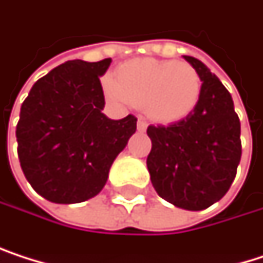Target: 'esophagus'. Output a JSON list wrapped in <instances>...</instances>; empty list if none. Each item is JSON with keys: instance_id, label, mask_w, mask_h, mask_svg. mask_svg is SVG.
Returning a JSON list of instances; mask_svg holds the SVG:
<instances>
[{"instance_id": "1", "label": "esophagus", "mask_w": 263, "mask_h": 263, "mask_svg": "<svg viewBox=\"0 0 263 263\" xmlns=\"http://www.w3.org/2000/svg\"><path fill=\"white\" fill-rule=\"evenodd\" d=\"M147 130V121L144 119V118H139L138 119V132H145Z\"/></svg>"}]
</instances>
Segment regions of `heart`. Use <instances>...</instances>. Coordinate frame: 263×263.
Returning <instances> with one entry per match:
<instances>
[{
  "mask_svg": "<svg viewBox=\"0 0 263 263\" xmlns=\"http://www.w3.org/2000/svg\"><path fill=\"white\" fill-rule=\"evenodd\" d=\"M113 99L145 107L159 122H177L194 111L200 101L201 79L184 62L136 59L118 68L105 82Z\"/></svg>",
  "mask_w": 263,
  "mask_h": 263,
  "instance_id": "b5f03b06",
  "label": "heart"
}]
</instances>
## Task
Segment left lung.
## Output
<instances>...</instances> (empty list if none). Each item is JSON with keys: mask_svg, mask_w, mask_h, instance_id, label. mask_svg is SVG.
I'll return each instance as SVG.
<instances>
[{"mask_svg": "<svg viewBox=\"0 0 263 263\" xmlns=\"http://www.w3.org/2000/svg\"><path fill=\"white\" fill-rule=\"evenodd\" d=\"M201 79L194 111L171 125H148L150 180L161 198L201 211L231 187L242 156L240 121L229 91L200 60L184 55Z\"/></svg>", "mask_w": 263, "mask_h": 263, "instance_id": "1", "label": "left lung"}]
</instances>
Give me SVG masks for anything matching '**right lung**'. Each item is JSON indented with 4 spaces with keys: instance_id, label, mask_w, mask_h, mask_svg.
Here are the masks:
<instances>
[{
    "instance_id": "1",
    "label": "right lung",
    "mask_w": 263,
    "mask_h": 263,
    "mask_svg": "<svg viewBox=\"0 0 263 263\" xmlns=\"http://www.w3.org/2000/svg\"><path fill=\"white\" fill-rule=\"evenodd\" d=\"M111 59L69 60L30 88L16 124L23 174L43 198L71 204L96 197L116 156L136 132V118L108 119L101 76Z\"/></svg>"
}]
</instances>
